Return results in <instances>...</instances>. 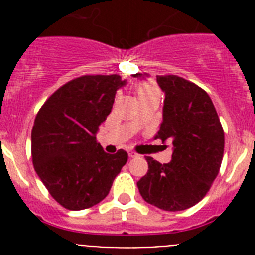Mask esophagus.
<instances>
[{
  "label": "esophagus",
  "instance_id": "1",
  "mask_svg": "<svg viewBox=\"0 0 255 255\" xmlns=\"http://www.w3.org/2000/svg\"><path fill=\"white\" fill-rule=\"evenodd\" d=\"M129 157H130V158H135V157H138V153L129 152Z\"/></svg>",
  "mask_w": 255,
  "mask_h": 255
}]
</instances>
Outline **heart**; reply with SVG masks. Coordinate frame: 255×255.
<instances>
[{
	"label": "heart",
	"instance_id": "obj_1",
	"mask_svg": "<svg viewBox=\"0 0 255 255\" xmlns=\"http://www.w3.org/2000/svg\"><path fill=\"white\" fill-rule=\"evenodd\" d=\"M136 93H138L139 98L145 96H149V94L153 93H159L157 87L153 84H149V83H140V84L136 85Z\"/></svg>",
	"mask_w": 255,
	"mask_h": 255
}]
</instances>
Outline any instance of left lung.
Returning <instances> with one entry per match:
<instances>
[{
	"mask_svg": "<svg viewBox=\"0 0 255 255\" xmlns=\"http://www.w3.org/2000/svg\"><path fill=\"white\" fill-rule=\"evenodd\" d=\"M144 79L148 74H134ZM164 93L163 114L154 139L172 144V158L147 157L148 172L136 185L147 203L163 211H184L203 199L221 167L225 135L206 91L176 75H157Z\"/></svg>",
	"mask_w": 255,
	"mask_h": 255,
	"instance_id": "8db88e82",
	"label": "left lung"
}]
</instances>
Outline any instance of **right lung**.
<instances>
[{
    "label": "right lung",
    "mask_w": 255,
    "mask_h": 255,
    "mask_svg": "<svg viewBox=\"0 0 255 255\" xmlns=\"http://www.w3.org/2000/svg\"><path fill=\"white\" fill-rule=\"evenodd\" d=\"M119 75H84L57 89L44 102L31 130L35 172L56 202L70 211L105 199L128 153L115 154L97 143L100 125L112 110Z\"/></svg>",
    "instance_id": "add662e5"
}]
</instances>
